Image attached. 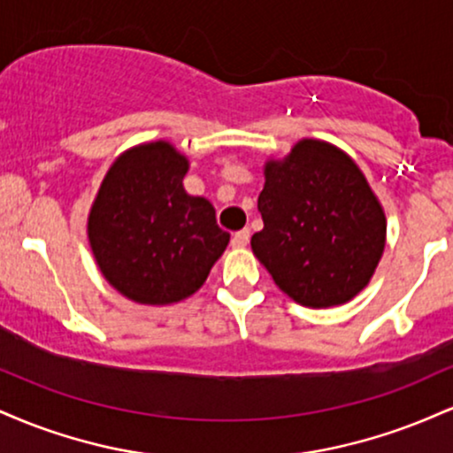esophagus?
<instances>
[{
  "label": "esophagus",
  "instance_id": "1",
  "mask_svg": "<svg viewBox=\"0 0 453 453\" xmlns=\"http://www.w3.org/2000/svg\"><path fill=\"white\" fill-rule=\"evenodd\" d=\"M249 238H251V230H247V227H244V230L236 232L232 236V247L234 249H244L249 244Z\"/></svg>",
  "mask_w": 453,
  "mask_h": 453
}]
</instances>
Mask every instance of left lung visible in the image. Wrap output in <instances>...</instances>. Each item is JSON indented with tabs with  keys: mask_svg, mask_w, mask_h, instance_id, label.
Returning <instances> with one entry per match:
<instances>
[{
	"mask_svg": "<svg viewBox=\"0 0 453 453\" xmlns=\"http://www.w3.org/2000/svg\"><path fill=\"white\" fill-rule=\"evenodd\" d=\"M257 209L264 230L251 249L289 298L326 309L366 288L386 247V215L342 150L303 140L268 161Z\"/></svg>",
	"mask_w": 453,
	"mask_h": 453,
	"instance_id": "8db88e82",
	"label": "left lung"
}]
</instances>
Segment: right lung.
Returning a JSON list of instances; mask_svg holds the SVG:
<instances>
[{
    "label": "right lung",
    "mask_w": 453,
    "mask_h": 453,
    "mask_svg": "<svg viewBox=\"0 0 453 453\" xmlns=\"http://www.w3.org/2000/svg\"><path fill=\"white\" fill-rule=\"evenodd\" d=\"M187 159L168 142L127 150L112 164L89 215L102 274L140 304L179 303L202 288L230 242L204 197L183 189Z\"/></svg>",
    "instance_id": "add662e5"
}]
</instances>
